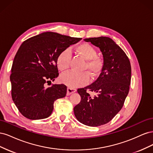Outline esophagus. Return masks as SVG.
<instances>
[{
	"mask_svg": "<svg viewBox=\"0 0 153 153\" xmlns=\"http://www.w3.org/2000/svg\"><path fill=\"white\" fill-rule=\"evenodd\" d=\"M76 91V90L75 89H71V88L68 87L67 89V96H69L72 93H74Z\"/></svg>",
	"mask_w": 153,
	"mask_h": 153,
	"instance_id": "34e87169",
	"label": "esophagus"
}]
</instances>
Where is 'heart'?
<instances>
[{"label": "heart", "mask_w": 153, "mask_h": 153, "mask_svg": "<svg viewBox=\"0 0 153 153\" xmlns=\"http://www.w3.org/2000/svg\"><path fill=\"white\" fill-rule=\"evenodd\" d=\"M76 50L87 61L85 69H87L92 76H98L102 70L103 62L100 57L96 56L97 52L94 48L88 43H82L78 46ZM71 60V53L69 49H65L60 52L56 61L59 69L62 71L67 70L70 66ZM59 80L62 84L73 89L87 84L89 82V76L85 72L68 71L62 74Z\"/></svg>", "instance_id": "obj_1"}]
</instances>
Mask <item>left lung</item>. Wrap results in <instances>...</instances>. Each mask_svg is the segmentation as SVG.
I'll return each mask as SVG.
<instances>
[{
  "label": "left lung",
  "instance_id": "left-lung-1",
  "mask_svg": "<svg viewBox=\"0 0 153 153\" xmlns=\"http://www.w3.org/2000/svg\"><path fill=\"white\" fill-rule=\"evenodd\" d=\"M84 40L100 49L103 66L94 82L77 90L81 101L73 110L78 121L95 127L110 121L122 108L129 92L131 68L126 54L111 38L101 36ZM87 90L95 96H91Z\"/></svg>",
  "mask_w": 153,
  "mask_h": 153
}]
</instances>
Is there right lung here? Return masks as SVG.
Masks as SVG:
<instances>
[{
	"mask_svg": "<svg viewBox=\"0 0 153 153\" xmlns=\"http://www.w3.org/2000/svg\"><path fill=\"white\" fill-rule=\"evenodd\" d=\"M81 39L46 32L22 44L13 60L10 81L13 100L24 117L47 118L54 101L66 96L65 85H46L59 76L56 61L60 52Z\"/></svg>",
	"mask_w": 153,
	"mask_h": 153,
	"instance_id": "add662e5",
	"label": "right lung"
}]
</instances>
